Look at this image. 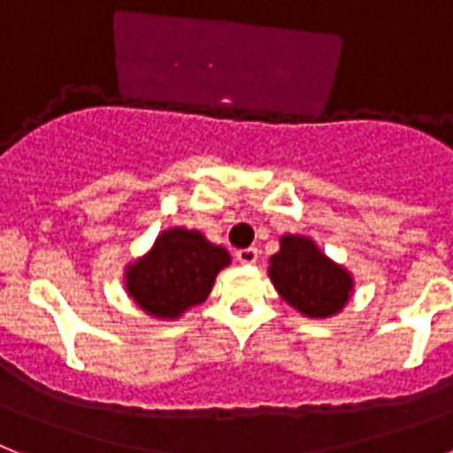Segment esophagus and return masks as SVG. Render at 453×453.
Returning <instances> with one entry per match:
<instances>
[{"label": "esophagus", "mask_w": 453, "mask_h": 453, "mask_svg": "<svg viewBox=\"0 0 453 453\" xmlns=\"http://www.w3.org/2000/svg\"><path fill=\"white\" fill-rule=\"evenodd\" d=\"M237 260L242 262V265H256V262H257V249L237 250Z\"/></svg>", "instance_id": "esophagus-1"}]
</instances>
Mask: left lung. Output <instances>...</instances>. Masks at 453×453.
Wrapping results in <instances>:
<instances>
[{
    "instance_id": "left-lung-1",
    "label": "left lung",
    "mask_w": 453,
    "mask_h": 453,
    "mask_svg": "<svg viewBox=\"0 0 453 453\" xmlns=\"http://www.w3.org/2000/svg\"><path fill=\"white\" fill-rule=\"evenodd\" d=\"M267 273L285 303L311 320L334 318L355 295V276L306 234H280Z\"/></svg>"
}]
</instances>
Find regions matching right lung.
Masks as SVG:
<instances>
[{
	"instance_id": "right-lung-1",
	"label": "right lung",
	"mask_w": 453,
	"mask_h": 453,
	"mask_svg": "<svg viewBox=\"0 0 453 453\" xmlns=\"http://www.w3.org/2000/svg\"><path fill=\"white\" fill-rule=\"evenodd\" d=\"M230 262V253L200 230L165 227L147 253L127 262L124 290L144 315L180 320L209 297L216 276Z\"/></svg>"
}]
</instances>
